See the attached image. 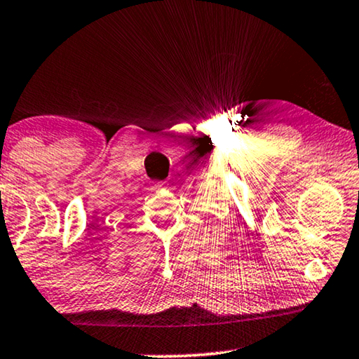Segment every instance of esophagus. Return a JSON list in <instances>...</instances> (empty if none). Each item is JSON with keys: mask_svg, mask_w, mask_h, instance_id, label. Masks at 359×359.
Wrapping results in <instances>:
<instances>
[{"mask_svg": "<svg viewBox=\"0 0 359 359\" xmlns=\"http://www.w3.org/2000/svg\"><path fill=\"white\" fill-rule=\"evenodd\" d=\"M160 186H161V184H160Z\"/></svg>", "mask_w": 359, "mask_h": 359, "instance_id": "34e87169", "label": "esophagus"}]
</instances>
